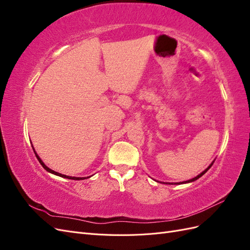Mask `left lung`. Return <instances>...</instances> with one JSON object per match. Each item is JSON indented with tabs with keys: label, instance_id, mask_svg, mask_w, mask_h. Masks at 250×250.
Instances as JSON below:
<instances>
[{
	"label": "left lung",
	"instance_id": "8db88e82",
	"mask_svg": "<svg viewBox=\"0 0 250 250\" xmlns=\"http://www.w3.org/2000/svg\"><path fill=\"white\" fill-rule=\"evenodd\" d=\"M214 162L215 161H213V163H211L209 166H208V167L206 169V170H204L203 172H201L200 174H199V175H197V176H196V177H194V178H192V179H190V180H187V181H183V183H179V184H188V183H192V181H195V180H197L198 178H200L202 175H203V174H206L207 173V171L211 167V166H213V164H214ZM169 185H173V184H169ZM174 185H178V184H174Z\"/></svg>",
	"mask_w": 250,
	"mask_h": 250
}]
</instances>
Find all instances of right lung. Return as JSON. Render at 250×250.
Instances as JSON below:
<instances>
[{"instance_id": "right-lung-1", "label": "right lung", "mask_w": 250, "mask_h": 250, "mask_svg": "<svg viewBox=\"0 0 250 250\" xmlns=\"http://www.w3.org/2000/svg\"><path fill=\"white\" fill-rule=\"evenodd\" d=\"M33 150H34V148H33ZM34 153H35V155H36V157H37V160H39V162L41 163V165H42V167H43V169H46L48 172H50V173H52V174H55V175H57V176H60V177H63V178H69V179H74V180H82V179H85V178H87V177H73V176H66V175H63V174H60V173H58V172L53 171V170H51L50 168H48L47 166L43 164V162L41 160L40 156L37 155V153L35 152V150H34Z\"/></svg>"}]
</instances>
